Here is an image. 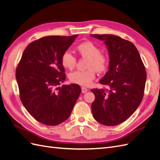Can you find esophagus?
<instances>
[{"label": "esophagus", "mask_w": 160, "mask_h": 160, "mask_svg": "<svg viewBox=\"0 0 160 160\" xmlns=\"http://www.w3.org/2000/svg\"><path fill=\"white\" fill-rule=\"evenodd\" d=\"M81 88H82V93H85V92H87L88 91V89L86 87H82Z\"/></svg>", "instance_id": "34e87169"}]
</instances>
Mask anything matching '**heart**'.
<instances>
[{
	"label": "heart",
	"instance_id": "b5f03b06",
	"mask_svg": "<svg viewBox=\"0 0 160 160\" xmlns=\"http://www.w3.org/2000/svg\"><path fill=\"white\" fill-rule=\"evenodd\" d=\"M76 51L80 55L88 58L87 68L84 71H76L69 75V79L72 83L80 86H90L96 78V71L103 73L107 70L109 64V56L105 52H101V48L91 41H86L78 44ZM61 63L62 66L72 70L74 69L77 59L71 52L65 51L61 57Z\"/></svg>",
	"mask_w": 160,
	"mask_h": 160
}]
</instances>
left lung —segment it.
Segmentation results:
<instances>
[{"mask_svg":"<svg viewBox=\"0 0 160 160\" xmlns=\"http://www.w3.org/2000/svg\"><path fill=\"white\" fill-rule=\"evenodd\" d=\"M103 40L109 54V70L99 83L109 89L93 88L92 103L95 120L105 126L126 120L141 103L147 73L140 54L132 42L112 34H91Z\"/></svg>","mask_w":160,"mask_h":160,"instance_id":"8db88e82","label":"left lung"}]
</instances>
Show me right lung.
<instances>
[{"label": "right lung", "instance_id": "1", "mask_svg": "<svg viewBox=\"0 0 160 160\" xmlns=\"http://www.w3.org/2000/svg\"><path fill=\"white\" fill-rule=\"evenodd\" d=\"M49 36L28 45L16 69L19 97L38 122L56 126L70 116L81 92L78 84L58 86L65 79L61 57L76 38Z\"/></svg>", "mask_w": 160, "mask_h": 160}]
</instances>
